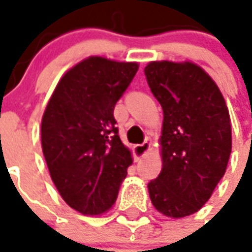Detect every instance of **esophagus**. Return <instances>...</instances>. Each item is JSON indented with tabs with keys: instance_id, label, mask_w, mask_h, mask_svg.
Masks as SVG:
<instances>
[{
	"instance_id": "obj_1",
	"label": "esophagus",
	"mask_w": 252,
	"mask_h": 252,
	"mask_svg": "<svg viewBox=\"0 0 252 252\" xmlns=\"http://www.w3.org/2000/svg\"><path fill=\"white\" fill-rule=\"evenodd\" d=\"M151 149V144L149 142H142V144H138V145L134 146V153L137 158H142L145 155L146 152Z\"/></svg>"
}]
</instances>
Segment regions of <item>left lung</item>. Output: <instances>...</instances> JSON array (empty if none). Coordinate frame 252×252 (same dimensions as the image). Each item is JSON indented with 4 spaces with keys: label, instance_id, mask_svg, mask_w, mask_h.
<instances>
[{
    "label": "left lung",
    "instance_id": "8db88e82",
    "mask_svg": "<svg viewBox=\"0 0 252 252\" xmlns=\"http://www.w3.org/2000/svg\"><path fill=\"white\" fill-rule=\"evenodd\" d=\"M145 76L164 114L163 168L148 183L153 206L167 217L198 212L225 174L231 119L216 83L191 62H151Z\"/></svg>",
    "mask_w": 252,
    "mask_h": 252
}]
</instances>
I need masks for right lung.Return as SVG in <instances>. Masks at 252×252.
<instances>
[{
    "label": "right lung",
    "instance_id": "obj_1",
    "mask_svg": "<svg viewBox=\"0 0 252 252\" xmlns=\"http://www.w3.org/2000/svg\"><path fill=\"white\" fill-rule=\"evenodd\" d=\"M138 65L101 57L84 60L57 85L42 119V148L61 197L83 215L115 203L130 151L118 133L114 107Z\"/></svg>",
    "mask_w": 252,
    "mask_h": 252
}]
</instances>
